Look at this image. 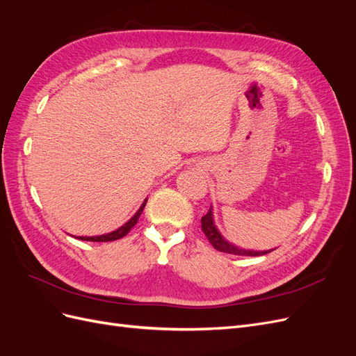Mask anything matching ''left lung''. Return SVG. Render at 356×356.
<instances>
[{
	"label": "left lung",
	"instance_id": "8db88e82",
	"mask_svg": "<svg viewBox=\"0 0 356 356\" xmlns=\"http://www.w3.org/2000/svg\"><path fill=\"white\" fill-rule=\"evenodd\" d=\"M213 208H209V212L202 217V230L207 236L208 241L211 242V245L215 248V250L220 252H225V254H232V255H246V257H258V255H264L267 252H270L273 250L268 251H254V250H245V248H241L238 245H234L232 242H229L227 239L224 238L221 234V232L218 230L217 224H215L213 220Z\"/></svg>",
	"mask_w": 356,
	"mask_h": 356
}]
</instances>
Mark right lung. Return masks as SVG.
<instances>
[{
  "mask_svg": "<svg viewBox=\"0 0 356 356\" xmlns=\"http://www.w3.org/2000/svg\"><path fill=\"white\" fill-rule=\"evenodd\" d=\"M147 203V199L143 202L141 207H139V209L134 213V217L131 220H127L122 227H118L110 233H105V234H99V236H79L77 239L80 241H89V242H111V241H117V239H122L123 236H126L129 232H131V229L134 227V225L138 222V218L141 217V213L144 211V207Z\"/></svg>",
  "mask_w": 356,
  "mask_h": 356,
  "instance_id": "add662e5",
  "label": "right lung"
}]
</instances>
